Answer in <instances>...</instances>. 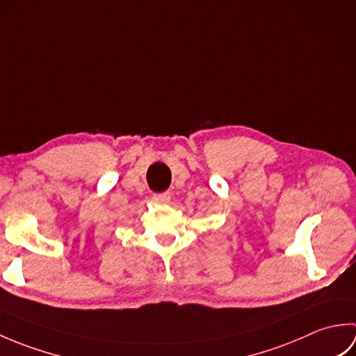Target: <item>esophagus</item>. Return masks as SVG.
<instances>
[{"mask_svg": "<svg viewBox=\"0 0 356 356\" xmlns=\"http://www.w3.org/2000/svg\"><path fill=\"white\" fill-rule=\"evenodd\" d=\"M153 199L157 203H166V202H170L171 195H170V193H157L153 195Z\"/></svg>", "mask_w": 356, "mask_h": 356, "instance_id": "esophagus-1", "label": "esophagus"}]
</instances>
